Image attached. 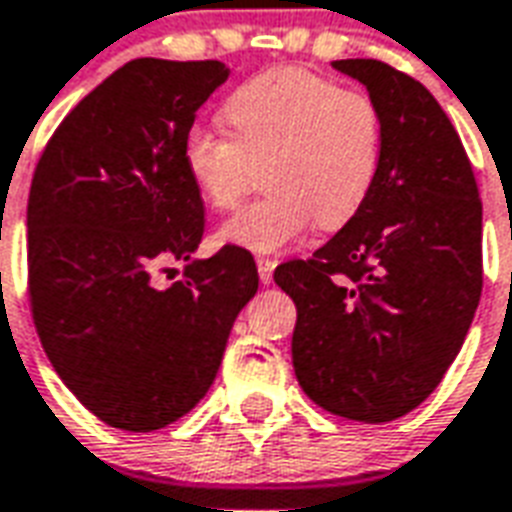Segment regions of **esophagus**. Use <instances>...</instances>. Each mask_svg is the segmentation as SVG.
Returning <instances> with one entry per match:
<instances>
[{"label": "esophagus", "instance_id": "1", "mask_svg": "<svg viewBox=\"0 0 512 512\" xmlns=\"http://www.w3.org/2000/svg\"><path fill=\"white\" fill-rule=\"evenodd\" d=\"M274 268H276V260H271V257H257V274H260V282L271 285V279H274Z\"/></svg>", "mask_w": 512, "mask_h": 512}]
</instances>
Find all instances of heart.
<instances>
[{"label":"heart","instance_id":"heart-1","mask_svg":"<svg viewBox=\"0 0 512 512\" xmlns=\"http://www.w3.org/2000/svg\"><path fill=\"white\" fill-rule=\"evenodd\" d=\"M227 135L192 127L184 168L208 208L233 211L263 179V198L222 227V241L282 252L309 233L342 230L372 198L385 127L369 94L301 67H274L238 83L219 111Z\"/></svg>","mask_w":512,"mask_h":512}]
</instances>
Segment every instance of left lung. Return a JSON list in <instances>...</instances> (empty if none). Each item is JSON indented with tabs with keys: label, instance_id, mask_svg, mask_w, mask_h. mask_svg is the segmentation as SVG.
<instances>
[{
	"label": "left lung",
	"instance_id": "1",
	"mask_svg": "<svg viewBox=\"0 0 512 512\" xmlns=\"http://www.w3.org/2000/svg\"><path fill=\"white\" fill-rule=\"evenodd\" d=\"M336 70L369 89L385 127L372 198L306 260L276 266L293 298V366L331 415L388 423L429 399L483 290V206L456 127L412 75L377 59Z\"/></svg>",
	"mask_w": 512,
	"mask_h": 512
}]
</instances>
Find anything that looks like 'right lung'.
<instances>
[{"mask_svg": "<svg viewBox=\"0 0 512 512\" xmlns=\"http://www.w3.org/2000/svg\"><path fill=\"white\" fill-rule=\"evenodd\" d=\"M225 78L214 59H132L64 116L34 168V328L64 385L113 429H165L187 415L257 293L249 249L225 244L192 260L206 208L181 151L195 111ZM170 262L188 266L160 288Z\"/></svg>", "mask_w": 512, "mask_h": 512, "instance_id": "right-lung-1", "label": "right lung"}]
</instances>
